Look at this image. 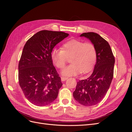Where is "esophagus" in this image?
I'll use <instances>...</instances> for the list:
<instances>
[{
  "instance_id": "obj_1",
  "label": "esophagus",
  "mask_w": 132,
  "mask_h": 132,
  "mask_svg": "<svg viewBox=\"0 0 132 132\" xmlns=\"http://www.w3.org/2000/svg\"><path fill=\"white\" fill-rule=\"evenodd\" d=\"M68 78H67V77H61V80L62 81H65Z\"/></svg>"
}]
</instances>
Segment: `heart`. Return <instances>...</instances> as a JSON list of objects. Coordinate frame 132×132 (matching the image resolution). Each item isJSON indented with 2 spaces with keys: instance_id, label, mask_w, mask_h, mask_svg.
Returning <instances> with one entry per match:
<instances>
[{
  "instance_id": "heart-1",
  "label": "heart",
  "mask_w": 132,
  "mask_h": 132,
  "mask_svg": "<svg viewBox=\"0 0 132 132\" xmlns=\"http://www.w3.org/2000/svg\"><path fill=\"white\" fill-rule=\"evenodd\" d=\"M51 56L54 65L61 69L66 65L68 58L71 57V64L63 70L62 74L74 76L91 70L96 61L97 52L93 43L71 39L63 44L62 50L53 49Z\"/></svg>"
}]
</instances>
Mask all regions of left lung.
<instances>
[{"label": "left lung", "instance_id": "obj_1", "mask_svg": "<svg viewBox=\"0 0 132 132\" xmlns=\"http://www.w3.org/2000/svg\"><path fill=\"white\" fill-rule=\"evenodd\" d=\"M84 36L96 49V63L90 77L77 82L73 92L75 100L85 106L95 105L102 101L109 89L113 77L114 57L108 42L95 32H85Z\"/></svg>", "mask_w": 132, "mask_h": 132}]
</instances>
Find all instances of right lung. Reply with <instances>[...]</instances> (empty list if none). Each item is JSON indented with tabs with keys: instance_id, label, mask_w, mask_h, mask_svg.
Segmentation results:
<instances>
[{
	"instance_id": "obj_1",
	"label": "right lung",
	"mask_w": 132,
	"mask_h": 132,
	"mask_svg": "<svg viewBox=\"0 0 132 132\" xmlns=\"http://www.w3.org/2000/svg\"><path fill=\"white\" fill-rule=\"evenodd\" d=\"M68 35L61 31H40L23 47L19 63V82L26 98L36 106L49 105L58 96L63 84L51 54Z\"/></svg>"
}]
</instances>
